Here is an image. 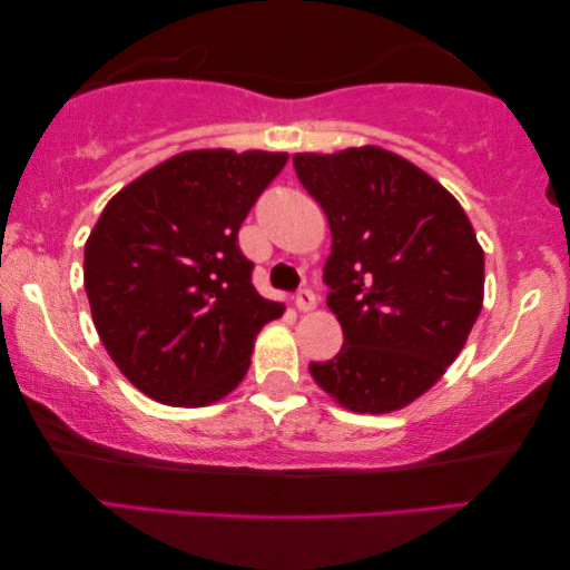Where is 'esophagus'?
<instances>
[{
  "mask_svg": "<svg viewBox=\"0 0 570 570\" xmlns=\"http://www.w3.org/2000/svg\"><path fill=\"white\" fill-rule=\"evenodd\" d=\"M315 305H318V297L313 295V291H301L295 295V307L301 313H311L315 311Z\"/></svg>",
  "mask_w": 570,
  "mask_h": 570,
  "instance_id": "esophagus-1",
  "label": "esophagus"
}]
</instances>
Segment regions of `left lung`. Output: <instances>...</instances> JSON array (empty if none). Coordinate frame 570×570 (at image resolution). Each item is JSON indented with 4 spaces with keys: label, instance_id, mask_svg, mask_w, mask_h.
I'll return each instance as SVG.
<instances>
[{
    "label": "left lung",
    "instance_id": "1",
    "mask_svg": "<svg viewBox=\"0 0 570 570\" xmlns=\"http://www.w3.org/2000/svg\"><path fill=\"white\" fill-rule=\"evenodd\" d=\"M293 164L328 217L325 283L343 328L338 356L311 363L315 384L348 412H399L444 376L482 311L472 222L440 181L381 146Z\"/></svg>",
    "mask_w": 570,
    "mask_h": 570
}]
</instances>
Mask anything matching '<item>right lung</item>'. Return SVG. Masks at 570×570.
<instances>
[{"instance_id": "1", "label": "right lung", "mask_w": 570, "mask_h": 570, "mask_svg": "<svg viewBox=\"0 0 570 570\" xmlns=\"http://www.w3.org/2000/svg\"><path fill=\"white\" fill-rule=\"evenodd\" d=\"M285 151H181L126 184L86 242L82 279L118 371L166 406L239 386L263 325L285 313L252 285L237 232Z\"/></svg>"}]
</instances>
